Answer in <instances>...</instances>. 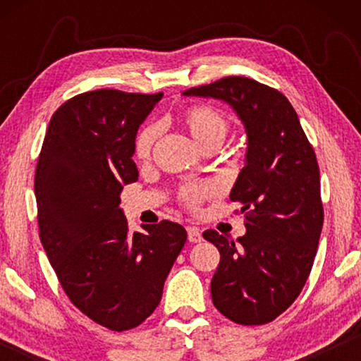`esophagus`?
<instances>
[{"instance_id": "1", "label": "esophagus", "mask_w": 361, "mask_h": 361, "mask_svg": "<svg viewBox=\"0 0 361 361\" xmlns=\"http://www.w3.org/2000/svg\"><path fill=\"white\" fill-rule=\"evenodd\" d=\"M187 238H189L190 243H199V241H202V231L195 226H189L187 228Z\"/></svg>"}]
</instances>
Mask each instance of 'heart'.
Masks as SVG:
<instances>
[{"mask_svg": "<svg viewBox=\"0 0 361 361\" xmlns=\"http://www.w3.org/2000/svg\"><path fill=\"white\" fill-rule=\"evenodd\" d=\"M182 123L189 131L200 149L210 145H221L228 133V120L221 111L209 105H194L187 108L182 115ZM159 136V126L147 125L140 131L135 141V154L140 159L149 157L154 142ZM216 194V187L212 182H202V184H187L180 189V200L187 207L195 209L202 200L210 199Z\"/></svg>", "mask_w": 361, "mask_h": 361, "instance_id": "obj_1", "label": "heart"}]
</instances>
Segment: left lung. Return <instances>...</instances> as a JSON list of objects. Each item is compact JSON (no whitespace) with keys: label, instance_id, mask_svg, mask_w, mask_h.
<instances>
[{"label":"left lung","instance_id":"1","mask_svg":"<svg viewBox=\"0 0 361 361\" xmlns=\"http://www.w3.org/2000/svg\"><path fill=\"white\" fill-rule=\"evenodd\" d=\"M221 100L243 123L248 147L230 200L246 233L231 240L207 230L220 251L212 300L241 325L274 320L298 299L312 269L324 224L315 152L283 93L246 77H225L182 92Z\"/></svg>","mask_w":361,"mask_h":361}]
</instances>
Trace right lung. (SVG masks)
<instances>
[{"label":"right lung","mask_w":361,"mask_h":361,"mask_svg":"<svg viewBox=\"0 0 361 361\" xmlns=\"http://www.w3.org/2000/svg\"><path fill=\"white\" fill-rule=\"evenodd\" d=\"M161 97L103 88L71 98L52 115L36 167L47 258L72 304L115 332L154 312L187 240L169 220L131 233L120 209L123 187L137 180V128Z\"/></svg>","instance_id":"right-lung-1"}]
</instances>
